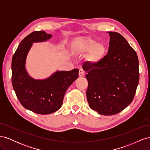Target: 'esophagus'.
<instances>
[{"label":"esophagus","mask_w":150,"mask_h":150,"mask_svg":"<svg viewBox=\"0 0 150 150\" xmlns=\"http://www.w3.org/2000/svg\"><path fill=\"white\" fill-rule=\"evenodd\" d=\"M79 76H81V77L84 76V71H83V69H79Z\"/></svg>","instance_id":"esophagus-1"}]
</instances>
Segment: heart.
Instances as JSON below:
<instances>
[{
	"label": "heart",
	"mask_w": 150,
	"mask_h": 150,
	"mask_svg": "<svg viewBox=\"0 0 150 150\" xmlns=\"http://www.w3.org/2000/svg\"><path fill=\"white\" fill-rule=\"evenodd\" d=\"M77 54L88 53L87 61L90 65L94 66L100 63L106 54V47L102 43L92 39L86 38L77 41L74 46Z\"/></svg>",
	"instance_id": "obj_1"
}]
</instances>
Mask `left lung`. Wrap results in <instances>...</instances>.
Segmentation results:
<instances>
[{"label": "left lung", "instance_id": "obj_1", "mask_svg": "<svg viewBox=\"0 0 150 150\" xmlns=\"http://www.w3.org/2000/svg\"><path fill=\"white\" fill-rule=\"evenodd\" d=\"M110 34L108 54L97 65H83L88 81V102L93 110L102 115H113L132 102L139 83L137 52L125 38L116 32Z\"/></svg>", "mask_w": 150, "mask_h": 150}]
</instances>
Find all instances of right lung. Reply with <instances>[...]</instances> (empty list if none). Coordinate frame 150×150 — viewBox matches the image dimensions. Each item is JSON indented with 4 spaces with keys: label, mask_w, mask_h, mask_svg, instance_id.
I'll use <instances>...</instances> for the list:
<instances>
[{
    "label": "right lung",
    "mask_w": 150,
    "mask_h": 150,
    "mask_svg": "<svg viewBox=\"0 0 150 150\" xmlns=\"http://www.w3.org/2000/svg\"><path fill=\"white\" fill-rule=\"evenodd\" d=\"M52 38L44 31H34L22 40L12 60V83L19 101L25 109L37 114L49 115L62 106L68 88L78 78L79 69L57 71L44 79H35L25 69L26 58L33 43Z\"/></svg>",
    "instance_id": "right-lung-1"
}]
</instances>
